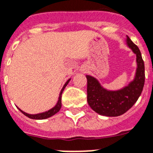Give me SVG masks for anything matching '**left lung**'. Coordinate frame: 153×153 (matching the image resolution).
Listing matches in <instances>:
<instances>
[{"mask_svg": "<svg viewBox=\"0 0 153 153\" xmlns=\"http://www.w3.org/2000/svg\"><path fill=\"white\" fill-rule=\"evenodd\" d=\"M128 47L136 54L137 68L134 78L127 86L119 90H107L99 81L86 75L87 101L97 114L106 117H117L126 113L138 100L145 84V65L138 47L127 36Z\"/></svg>", "mask_w": 153, "mask_h": 153, "instance_id": "8db88e82", "label": "left lung"}]
</instances>
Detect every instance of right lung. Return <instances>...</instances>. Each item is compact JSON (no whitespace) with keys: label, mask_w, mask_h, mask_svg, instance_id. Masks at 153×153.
<instances>
[{"label":"right lung","mask_w":153,"mask_h":153,"mask_svg":"<svg viewBox=\"0 0 153 153\" xmlns=\"http://www.w3.org/2000/svg\"><path fill=\"white\" fill-rule=\"evenodd\" d=\"M71 79H68V80L67 81L66 83L64 85V86H63L62 89H61V92H60V95H59V98H58V101H57V104L55 105L52 109L51 110H49L48 111H46V112H43V113H40V114H27V113L24 112L21 109H19V110L24 115H25L26 117H28L30 119H34V120H43V119H47V118L51 117L53 116L54 114H57V112H59V110H61V95H62V92L64 91V89L65 88V87L67 86V85L68 84V82H70Z\"/></svg>","instance_id":"obj_1"}]
</instances>
